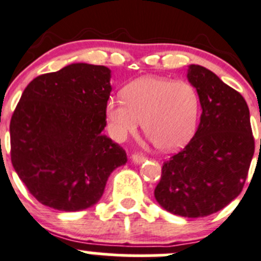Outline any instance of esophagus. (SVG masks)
<instances>
[{"label":"esophagus","mask_w":261,"mask_h":261,"mask_svg":"<svg viewBox=\"0 0 261 261\" xmlns=\"http://www.w3.org/2000/svg\"><path fill=\"white\" fill-rule=\"evenodd\" d=\"M133 162L136 163V164H140V163H143L144 160L146 159V156L144 154H141V152H135V154H133Z\"/></svg>","instance_id":"34e87169"}]
</instances>
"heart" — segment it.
<instances>
[{"mask_svg": "<svg viewBox=\"0 0 261 261\" xmlns=\"http://www.w3.org/2000/svg\"><path fill=\"white\" fill-rule=\"evenodd\" d=\"M122 99H110L106 117L110 133L123 140L136 133L143 120V130L162 150L179 149L196 131L199 115V96L192 84L163 77H143L123 87Z\"/></svg>", "mask_w": 261, "mask_h": 261, "instance_id": "b5f03b06", "label": "heart"}]
</instances>
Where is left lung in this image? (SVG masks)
Wrapping results in <instances>:
<instances>
[{"mask_svg":"<svg viewBox=\"0 0 261 261\" xmlns=\"http://www.w3.org/2000/svg\"><path fill=\"white\" fill-rule=\"evenodd\" d=\"M188 81L198 92L201 122L184 149L164 162L154 196L168 212L196 218L220 211L241 193L255 140L238 91L201 65L189 67Z\"/></svg>","mask_w":261,"mask_h":261,"instance_id":"8db88e82","label":"left lung"}]
</instances>
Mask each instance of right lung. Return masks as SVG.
I'll return each instance as SVG.
<instances>
[{
    "instance_id": "obj_1",
    "label": "right lung",
    "mask_w": 261,
    "mask_h": 261,
    "mask_svg": "<svg viewBox=\"0 0 261 261\" xmlns=\"http://www.w3.org/2000/svg\"><path fill=\"white\" fill-rule=\"evenodd\" d=\"M111 70L75 63L28 84L10 122L11 162L44 206L82 211L99 201L126 151L103 134Z\"/></svg>"
}]
</instances>
